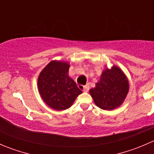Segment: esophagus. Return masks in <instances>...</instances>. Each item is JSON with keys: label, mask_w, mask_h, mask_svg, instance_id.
<instances>
[{"label": "esophagus", "mask_w": 154, "mask_h": 154, "mask_svg": "<svg viewBox=\"0 0 154 154\" xmlns=\"http://www.w3.org/2000/svg\"><path fill=\"white\" fill-rule=\"evenodd\" d=\"M89 90V85L87 84L86 86H83V91H85V92H87V91Z\"/></svg>", "instance_id": "1"}]
</instances>
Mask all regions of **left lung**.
<instances>
[{
    "mask_svg": "<svg viewBox=\"0 0 154 154\" xmlns=\"http://www.w3.org/2000/svg\"><path fill=\"white\" fill-rule=\"evenodd\" d=\"M95 86L90 89V94L95 104L105 110H112L120 106L129 91L127 77L116 66L103 71Z\"/></svg>",
    "mask_w": 154,
    "mask_h": 154,
    "instance_id": "left-lung-1",
    "label": "left lung"
}]
</instances>
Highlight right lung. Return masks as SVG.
Here are the masks:
<instances>
[{
    "label": "right lung",
    "mask_w": 154,
    "mask_h": 154,
    "mask_svg": "<svg viewBox=\"0 0 154 154\" xmlns=\"http://www.w3.org/2000/svg\"><path fill=\"white\" fill-rule=\"evenodd\" d=\"M68 68L67 63L52 61L38 76V88L42 98L54 109H68L82 93L68 76Z\"/></svg>",
    "instance_id": "1"
}]
</instances>
